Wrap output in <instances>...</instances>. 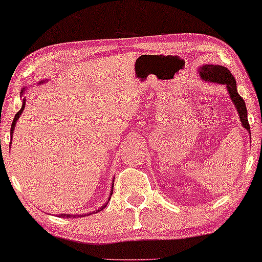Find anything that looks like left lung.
<instances>
[{
    "label": "left lung",
    "instance_id": "obj_1",
    "mask_svg": "<svg viewBox=\"0 0 262 262\" xmlns=\"http://www.w3.org/2000/svg\"><path fill=\"white\" fill-rule=\"evenodd\" d=\"M199 73L201 75V79L207 81V82H215L220 84H225L228 88V92L230 94V97L232 102L234 103L235 109H237L239 114L240 122H242L243 126L250 132V124L247 121V110L246 104L244 98L239 95L237 92V84H235V79L228 68L220 65H203L199 68Z\"/></svg>",
    "mask_w": 262,
    "mask_h": 262
}]
</instances>
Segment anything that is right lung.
Returning a JSON list of instances; mask_svg holds the SVG:
<instances>
[{
  "label": "right lung",
  "instance_id": "right-lung-1",
  "mask_svg": "<svg viewBox=\"0 0 262 262\" xmlns=\"http://www.w3.org/2000/svg\"><path fill=\"white\" fill-rule=\"evenodd\" d=\"M24 92H25V88H23V91L20 92V94H24ZM24 106H25V97L23 98V105H22V108H20V110L18 111V113H17L16 115H15V118H14V121H12V123H11V128H10V138L12 139V134H14V128H15V125H16V123H17V121H18V118H19V116H20V114L23 113V110H24ZM10 143H11V140H10ZM114 188V187H113ZM111 195H113V189H111V192H110V197H111ZM110 197H109V201H110ZM108 201V202H109ZM108 202H106L104 205H103V207H101L100 209L98 210H96V211H93V212H91V213H87V216H89V215H94V213H96V212H98V211H101V210H103L105 208V205L108 204ZM78 216H81V217H84L85 215H78ZM76 215H59V217H78Z\"/></svg>",
  "mask_w": 262,
  "mask_h": 262
}]
</instances>
